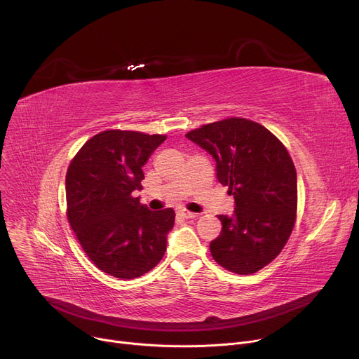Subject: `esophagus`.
Returning <instances> with one entry per match:
<instances>
[{"label":"esophagus","mask_w":359,"mask_h":359,"mask_svg":"<svg viewBox=\"0 0 359 359\" xmlns=\"http://www.w3.org/2000/svg\"><path fill=\"white\" fill-rule=\"evenodd\" d=\"M177 214H179L182 218H184V219H189V218H196V217H198V214H194V212H189V211H184V210L179 211Z\"/></svg>","instance_id":"34e87169"}]
</instances>
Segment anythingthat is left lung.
<instances>
[{
    "mask_svg": "<svg viewBox=\"0 0 359 359\" xmlns=\"http://www.w3.org/2000/svg\"><path fill=\"white\" fill-rule=\"evenodd\" d=\"M186 138L215 160L217 179L236 203L233 215H218L214 260L238 275L265 268L284 249L297 217V172L287 148L265 126L243 118L203 125Z\"/></svg>",
    "mask_w": 359,
    "mask_h": 359,
    "instance_id": "obj_1",
    "label": "left lung"
}]
</instances>
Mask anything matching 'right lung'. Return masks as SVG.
I'll return each mask as SVG.
<instances>
[{
	"label": "right lung",
	"mask_w": 359,
	"mask_h": 359,
	"mask_svg": "<svg viewBox=\"0 0 359 359\" xmlns=\"http://www.w3.org/2000/svg\"><path fill=\"white\" fill-rule=\"evenodd\" d=\"M165 135L111 129L90 138L68 167L67 217L83 250L100 271L134 279L163 259L175 211H149L132 196L142 167Z\"/></svg>",
	"instance_id": "right-lung-1"
}]
</instances>
